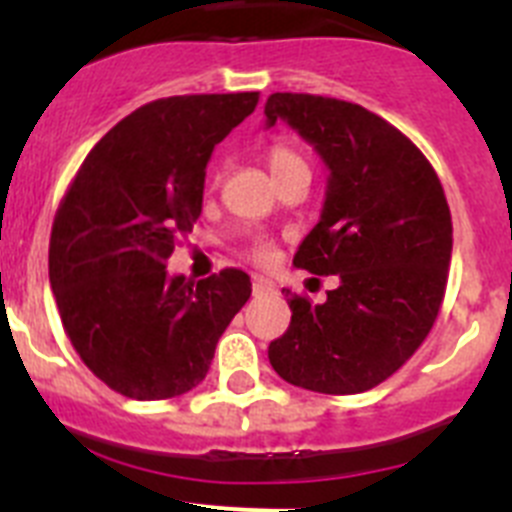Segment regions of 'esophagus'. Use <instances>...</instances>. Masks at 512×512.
<instances>
[{
    "instance_id": "obj_1",
    "label": "esophagus",
    "mask_w": 512,
    "mask_h": 512,
    "mask_svg": "<svg viewBox=\"0 0 512 512\" xmlns=\"http://www.w3.org/2000/svg\"><path fill=\"white\" fill-rule=\"evenodd\" d=\"M269 292H274V284H271L269 279L253 277V295L261 297V295H269Z\"/></svg>"
}]
</instances>
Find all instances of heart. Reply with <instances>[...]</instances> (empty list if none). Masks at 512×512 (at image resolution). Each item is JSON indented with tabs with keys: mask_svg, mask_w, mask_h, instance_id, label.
<instances>
[{
	"mask_svg": "<svg viewBox=\"0 0 512 512\" xmlns=\"http://www.w3.org/2000/svg\"><path fill=\"white\" fill-rule=\"evenodd\" d=\"M266 161H269L271 174L277 176V179L279 176L289 174V171L307 169L305 158H302L295 148H289L287 143H274V146H269V151H266ZM248 256H251L253 261H259V264H266V261L271 259V243L253 241L251 248H248Z\"/></svg>",
	"mask_w": 512,
	"mask_h": 512,
	"instance_id": "b5f03b06",
	"label": "heart"
}]
</instances>
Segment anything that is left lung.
Listing matches in <instances>:
<instances>
[{"label": "left lung", "mask_w": 512, "mask_h": 512, "mask_svg": "<svg viewBox=\"0 0 512 512\" xmlns=\"http://www.w3.org/2000/svg\"><path fill=\"white\" fill-rule=\"evenodd\" d=\"M264 115L266 128L284 120L328 166L323 212L295 266L338 277L323 305L287 289L292 323L269 343V361L302 390H372L438 318L454 243L446 194L413 140L361 104L277 92Z\"/></svg>", "instance_id": "1"}]
</instances>
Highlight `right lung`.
<instances>
[{"instance_id": "1", "label": "right lung", "mask_w": 512, "mask_h": 512, "mask_svg": "<svg viewBox=\"0 0 512 512\" xmlns=\"http://www.w3.org/2000/svg\"><path fill=\"white\" fill-rule=\"evenodd\" d=\"M259 92L148 102L84 158L58 205L48 277L71 346L94 377L133 400H169L205 379L215 346L251 297L241 269L171 277L176 235L202 212L212 148Z\"/></svg>"}]
</instances>
